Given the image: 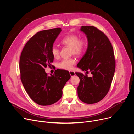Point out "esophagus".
Instances as JSON below:
<instances>
[{"mask_svg":"<svg viewBox=\"0 0 134 134\" xmlns=\"http://www.w3.org/2000/svg\"><path fill=\"white\" fill-rule=\"evenodd\" d=\"M69 74H70V75L71 76V77H72V76H74L75 75V72L72 71H69Z\"/></svg>","mask_w":134,"mask_h":134,"instance_id":"obj_1","label":"esophagus"}]
</instances>
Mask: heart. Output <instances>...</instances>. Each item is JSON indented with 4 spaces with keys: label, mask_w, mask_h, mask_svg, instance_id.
<instances>
[{
    "label": "heart",
    "mask_w": 134,
    "mask_h": 134,
    "mask_svg": "<svg viewBox=\"0 0 134 134\" xmlns=\"http://www.w3.org/2000/svg\"><path fill=\"white\" fill-rule=\"evenodd\" d=\"M62 43L71 48L72 54L80 55L86 50L87 47V42L85 39H80V36L76 34H69L64 37L62 40ZM51 54L55 58L59 56V50L56 46L51 48ZM76 61L74 58L64 59L58 65L59 68L65 70H71Z\"/></svg>",
    "instance_id": "b5f03b06"
}]
</instances>
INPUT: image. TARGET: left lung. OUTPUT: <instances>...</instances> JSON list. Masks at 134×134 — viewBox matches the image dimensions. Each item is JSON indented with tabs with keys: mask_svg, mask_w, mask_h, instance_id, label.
<instances>
[{
	"mask_svg": "<svg viewBox=\"0 0 134 134\" xmlns=\"http://www.w3.org/2000/svg\"><path fill=\"white\" fill-rule=\"evenodd\" d=\"M80 31L86 35L88 44L77 67L92 76L75 72L80 79L77 94L82 102L93 104L102 100L110 89L115 71L114 52L107 36L97 28L82 26Z\"/></svg>",
	"mask_w": 134,
	"mask_h": 134,
	"instance_id": "left-lung-1",
	"label": "left lung"
}]
</instances>
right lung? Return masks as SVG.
Instances as JSON below:
<instances>
[{
    "mask_svg": "<svg viewBox=\"0 0 134 134\" xmlns=\"http://www.w3.org/2000/svg\"><path fill=\"white\" fill-rule=\"evenodd\" d=\"M62 31L60 28L41 31L28 41L20 60L21 79L31 99L40 105H51L59 101L63 88L70 79L69 71L57 69L48 76L45 68L53 61L51 48Z\"/></svg>",
    "mask_w": 134,
    "mask_h": 134,
    "instance_id": "obj_1",
    "label": "right lung"
}]
</instances>
